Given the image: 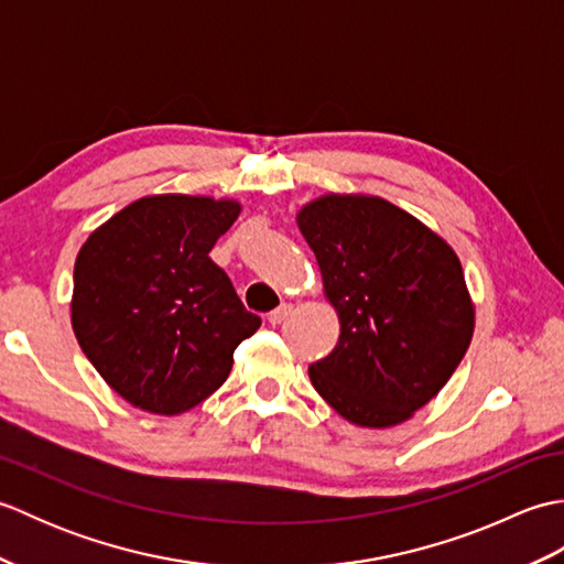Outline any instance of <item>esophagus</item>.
<instances>
[{
  "mask_svg": "<svg viewBox=\"0 0 564 564\" xmlns=\"http://www.w3.org/2000/svg\"><path fill=\"white\" fill-rule=\"evenodd\" d=\"M291 313H293V305L291 303H283L281 307H275L273 313H269V322L275 327V325H281L283 319H289Z\"/></svg>",
  "mask_w": 564,
  "mask_h": 564,
  "instance_id": "esophagus-1",
  "label": "esophagus"
}]
</instances>
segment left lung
<instances>
[{
	"instance_id": "1",
	"label": "left lung",
	"mask_w": 564,
	"mask_h": 564,
	"mask_svg": "<svg viewBox=\"0 0 564 564\" xmlns=\"http://www.w3.org/2000/svg\"><path fill=\"white\" fill-rule=\"evenodd\" d=\"M295 220L341 325L310 380L356 426L406 422L446 386L473 339L475 305L458 254L380 196L325 194Z\"/></svg>"
}]
</instances>
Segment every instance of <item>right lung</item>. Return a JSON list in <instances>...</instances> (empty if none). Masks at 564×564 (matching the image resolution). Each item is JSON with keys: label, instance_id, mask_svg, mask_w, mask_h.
<instances>
[{"label": "right lung", "instance_id": "add662e5", "mask_svg": "<svg viewBox=\"0 0 564 564\" xmlns=\"http://www.w3.org/2000/svg\"><path fill=\"white\" fill-rule=\"evenodd\" d=\"M235 198L142 196L94 230L75 261L72 329L91 366L126 402L174 416L232 370L261 319L208 251L230 230Z\"/></svg>", "mask_w": 564, "mask_h": 564}]
</instances>
